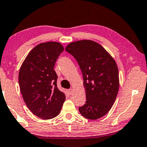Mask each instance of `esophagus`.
Returning a JSON list of instances; mask_svg holds the SVG:
<instances>
[{"instance_id":"1","label":"esophagus","mask_w":147,"mask_h":147,"mask_svg":"<svg viewBox=\"0 0 147 147\" xmlns=\"http://www.w3.org/2000/svg\"><path fill=\"white\" fill-rule=\"evenodd\" d=\"M73 89H72V88L68 90V93H69L70 95H71L72 94H73Z\"/></svg>"}]
</instances>
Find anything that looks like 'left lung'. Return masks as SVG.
<instances>
[{"mask_svg": "<svg viewBox=\"0 0 147 147\" xmlns=\"http://www.w3.org/2000/svg\"><path fill=\"white\" fill-rule=\"evenodd\" d=\"M82 71L86 101L79 107L80 114L88 119L102 117L114 104L119 87V71L111 55L92 40L76 41L67 46Z\"/></svg>", "mask_w": 147, "mask_h": 147, "instance_id": "obj_1", "label": "left lung"}]
</instances>
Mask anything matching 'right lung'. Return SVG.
I'll use <instances>...</instances> for the list:
<instances>
[{
    "label": "right lung",
    "mask_w": 147,
    "mask_h": 147,
    "mask_svg": "<svg viewBox=\"0 0 147 147\" xmlns=\"http://www.w3.org/2000/svg\"><path fill=\"white\" fill-rule=\"evenodd\" d=\"M63 46L55 41L41 43L30 51L19 71L20 89L26 106L35 115L50 119L59 114L65 94L57 86L54 66Z\"/></svg>",
    "instance_id": "add662e5"
}]
</instances>
